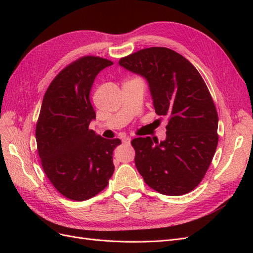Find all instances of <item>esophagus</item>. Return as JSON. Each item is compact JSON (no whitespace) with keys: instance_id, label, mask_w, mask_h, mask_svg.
<instances>
[{"instance_id":"34e87169","label":"esophagus","mask_w":253,"mask_h":253,"mask_svg":"<svg viewBox=\"0 0 253 253\" xmlns=\"http://www.w3.org/2000/svg\"><path fill=\"white\" fill-rule=\"evenodd\" d=\"M122 142H124V143H129V142H131V137H125V138L122 139Z\"/></svg>"}]
</instances>
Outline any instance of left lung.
<instances>
[{
	"label": "left lung",
	"mask_w": 253,
	"mask_h": 253,
	"mask_svg": "<svg viewBox=\"0 0 253 253\" xmlns=\"http://www.w3.org/2000/svg\"><path fill=\"white\" fill-rule=\"evenodd\" d=\"M119 65L148 81L156 114L168 119L165 140H132L137 170L159 193H189L204 178L218 142L217 112L204 79L190 61L167 47L138 50Z\"/></svg>",
	"instance_id": "1"
}]
</instances>
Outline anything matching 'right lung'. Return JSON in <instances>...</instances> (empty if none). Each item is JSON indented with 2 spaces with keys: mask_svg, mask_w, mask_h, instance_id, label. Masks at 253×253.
Instances as JSON below:
<instances>
[{
  "mask_svg": "<svg viewBox=\"0 0 253 253\" xmlns=\"http://www.w3.org/2000/svg\"><path fill=\"white\" fill-rule=\"evenodd\" d=\"M112 64L93 56L76 60L56 76L43 98L36 126L38 153L52 186L73 201L101 192L114 173L113 152L120 139H105L88 128L96 119L90 88Z\"/></svg>",
  "mask_w": 253,
  "mask_h": 253,
  "instance_id": "obj_1",
  "label": "right lung"
}]
</instances>
